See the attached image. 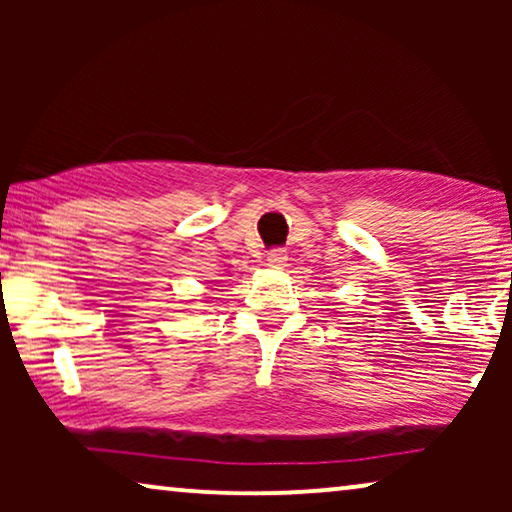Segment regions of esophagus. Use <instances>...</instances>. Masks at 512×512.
<instances>
[{"label": "esophagus", "instance_id": "obj_1", "mask_svg": "<svg viewBox=\"0 0 512 512\" xmlns=\"http://www.w3.org/2000/svg\"><path fill=\"white\" fill-rule=\"evenodd\" d=\"M286 261H289V256H286L284 249L268 251V265H272V268H284Z\"/></svg>", "mask_w": 512, "mask_h": 512}]
</instances>
